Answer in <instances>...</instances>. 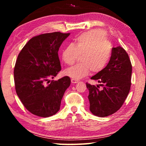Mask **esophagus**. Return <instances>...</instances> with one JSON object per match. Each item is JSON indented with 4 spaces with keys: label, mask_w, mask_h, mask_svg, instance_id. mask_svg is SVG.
<instances>
[{
    "label": "esophagus",
    "mask_w": 146,
    "mask_h": 146,
    "mask_svg": "<svg viewBox=\"0 0 146 146\" xmlns=\"http://www.w3.org/2000/svg\"><path fill=\"white\" fill-rule=\"evenodd\" d=\"M71 83H73V84H76V83L78 82V80H75V79H73V78L71 79Z\"/></svg>",
    "instance_id": "1"
}]
</instances>
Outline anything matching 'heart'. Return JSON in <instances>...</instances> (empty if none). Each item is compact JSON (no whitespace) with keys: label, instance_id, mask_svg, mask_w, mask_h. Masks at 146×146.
Wrapping results in <instances>:
<instances>
[{"label":"heart","instance_id":"obj_1","mask_svg":"<svg viewBox=\"0 0 146 146\" xmlns=\"http://www.w3.org/2000/svg\"><path fill=\"white\" fill-rule=\"evenodd\" d=\"M81 55L82 63L66 69L64 75L75 80L87 76L91 70L98 73L104 70L112 56V47L104 31L93 29L79 35L72 44L66 46L62 51V60L68 65L75 62Z\"/></svg>","mask_w":146,"mask_h":146}]
</instances>
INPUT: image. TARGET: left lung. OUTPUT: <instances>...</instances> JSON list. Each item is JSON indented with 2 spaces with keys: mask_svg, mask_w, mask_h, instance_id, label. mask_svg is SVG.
<instances>
[{
  "mask_svg": "<svg viewBox=\"0 0 146 146\" xmlns=\"http://www.w3.org/2000/svg\"><path fill=\"white\" fill-rule=\"evenodd\" d=\"M132 65L125 49L118 46L112 48V56L104 70L91 78L103 86L86 83L89 90L90 110L100 117H108L117 112L123 105L131 88Z\"/></svg>",
  "mask_w": 146,
  "mask_h": 146,
  "instance_id": "8db88e82",
  "label": "left lung"
}]
</instances>
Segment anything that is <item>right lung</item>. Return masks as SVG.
<instances>
[{
    "instance_id": "1",
    "label": "right lung",
    "mask_w": 146,
    "mask_h": 146,
    "mask_svg": "<svg viewBox=\"0 0 146 146\" xmlns=\"http://www.w3.org/2000/svg\"><path fill=\"white\" fill-rule=\"evenodd\" d=\"M70 33H44L31 38L22 49L14 68L17 95L32 114L49 117L60 110L61 100L70 86L69 76L51 80L61 70L58 51Z\"/></svg>"
}]
</instances>
